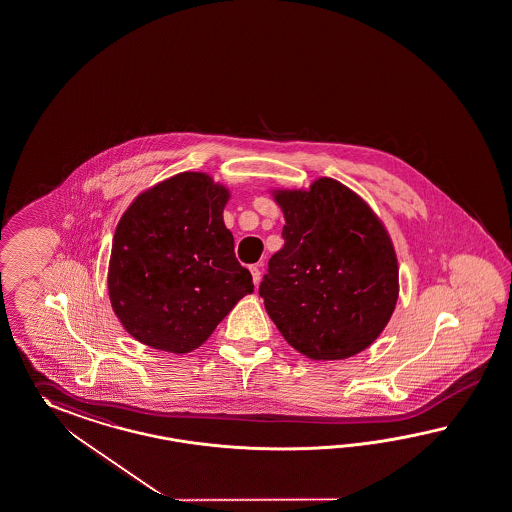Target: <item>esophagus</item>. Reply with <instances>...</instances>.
I'll list each match as a JSON object with an SVG mask.
<instances>
[{"instance_id": "34e87169", "label": "esophagus", "mask_w": 512, "mask_h": 512, "mask_svg": "<svg viewBox=\"0 0 512 512\" xmlns=\"http://www.w3.org/2000/svg\"><path fill=\"white\" fill-rule=\"evenodd\" d=\"M251 277H253V283H255V287H259V283H261V268H259V264H253L250 266Z\"/></svg>"}]
</instances>
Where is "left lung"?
<instances>
[{
  "label": "left lung",
  "instance_id": "obj_1",
  "mask_svg": "<svg viewBox=\"0 0 512 512\" xmlns=\"http://www.w3.org/2000/svg\"><path fill=\"white\" fill-rule=\"evenodd\" d=\"M285 246L259 294L288 344L314 361L368 348L398 301V259L385 225L348 187L320 177L309 190H275Z\"/></svg>",
  "mask_w": 512,
  "mask_h": 512
}]
</instances>
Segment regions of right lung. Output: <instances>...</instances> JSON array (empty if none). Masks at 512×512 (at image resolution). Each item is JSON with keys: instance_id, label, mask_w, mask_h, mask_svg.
<instances>
[{"instance_id": "add662e5", "label": "right lung", "mask_w": 512, "mask_h": 512, "mask_svg": "<svg viewBox=\"0 0 512 512\" xmlns=\"http://www.w3.org/2000/svg\"><path fill=\"white\" fill-rule=\"evenodd\" d=\"M229 190L183 172L142 192L120 218L109 298L125 331L150 348L188 353L253 292L224 224Z\"/></svg>"}]
</instances>
